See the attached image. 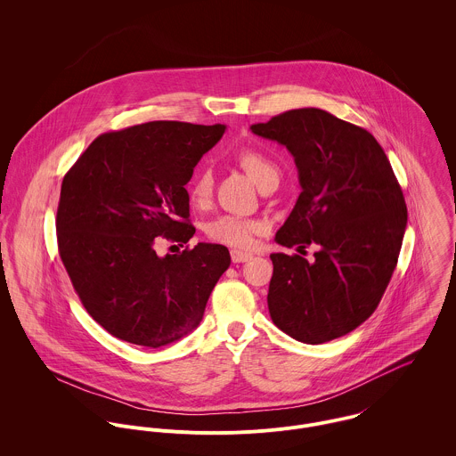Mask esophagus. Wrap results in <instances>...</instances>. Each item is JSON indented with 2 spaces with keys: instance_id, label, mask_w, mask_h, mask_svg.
<instances>
[{
  "instance_id": "1",
  "label": "esophagus",
  "mask_w": 456,
  "mask_h": 456,
  "mask_svg": "<svg viewBox=\"0 0 456 456\" xmlns=\"http://www.w3.org/2000/svg\"><path fill=\"white\" fill-rule=\"evenodd\" d=\"M253 258L251 253H246V251H240V249H232V261L233 263H244V261H249Z\"/></svg>"
}]
</instances>
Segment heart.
<instances>
[{
  "label": "heart",
  "mask_w": 456,
  "mask_h": 456,
  "mask_svg": "<svg viewBox=\"0 0 456 456\" xmlns=\"http://www.w3.org/2000/svg\"><path fill=\"white\" fill-rule=\"evenodd\" d=\"M237 163L244 168V172L255 181L258 188H261L268 179L279 177L275 165L255 149H242L237 154ZM212 188H214L212 174L207 168L198 170L188 190L191 205L195 207L205 205L212 196ZM205 232L208 239L216 242L235 246V248H248L251 246L255 235L260 233L261 224L255 219H244L237 216H219L207 224Z\"/></svg>",
  "instance_id": "heart-1"
}]
</instances>
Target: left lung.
I'll return each mask as SVG.
<instances>
[{"mask_svg":"<svg viewBox=\"0 0 456 456\" xmlns=\"http://www.w3.org/2000/svg\"><path fill=\"white\" fill-rule=\"evenodd\" d=\"M293 154L302 193L275 242L314 260L273 253L268 311L295 340L338 338L378 309L407 224L402 188L379 142L322 109H295L253 125Z\"/></svg>","mask_w":456,"mask_h":456,"instance_id":"left-lung-1","label":"left lung"}]
</instances>
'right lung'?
<instances>
[{
  "instance_id": "obj_1",
  "label": "right lung",
  "mask_w": 456,
  "mask_h": 456,
  "mask_svg": "<svg viewBox=\"0 0 456 456\" xmlns=\"http://www.w3.org/2000/svg\"><path fill=\"white\" fill-rule=\"evenodd\" d=\"M226 130L151 121L91 142L66 172L56 216L58 248L89 316L114 337L161 347L193 331L230 266L221 244L158 256L161 239L195 235L190 183ZM175 248V246H174Z\"/></svg>"
}]
</instances>
